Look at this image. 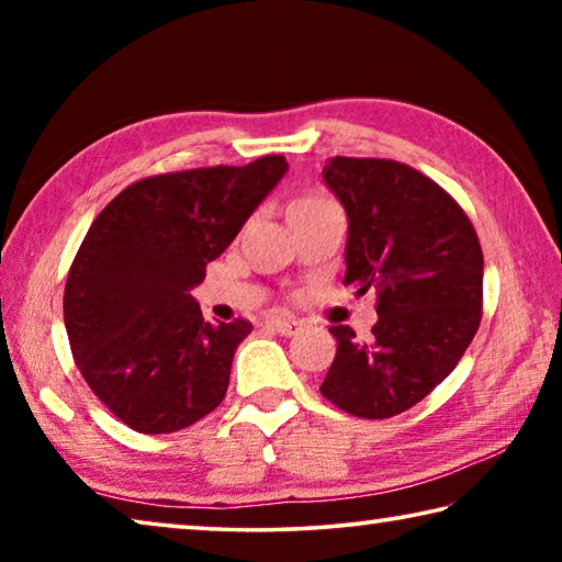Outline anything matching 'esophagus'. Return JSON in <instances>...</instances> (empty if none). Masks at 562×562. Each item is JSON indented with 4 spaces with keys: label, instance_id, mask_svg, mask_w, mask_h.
Returning <instances> with one entry per match:
<instances>
[{
    "label": "esophagus",
    "instance_id": "esophagus-1",
    "mask_svg": "<svg viewBox=\"0 0 562 562\" xmlns=\"http://www.w3.org/2000/svg\"><path fill=\"white\" fill-rule=\"evenodd\" d=\"M268 327L272 331H278V335H282V337H292V335H297L300 322H294V319H268Z\"/></svg>",
    "mask_w": 562,
    "mask_h": 562
}]
</instances>
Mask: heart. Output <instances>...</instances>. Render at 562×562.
<instances>
[{
  "label": "heart",
  "mask_w": 562,
  "mask_h": 562,
  "mask_svg": "<svg viewBox=\"0 0 562 562\" xmlns=\"http://www.w3.org/2000/svg\"><path fill=\"white\" fill-rule=\"evenodd\" d=\"M319 198H300V201H294L292 205H304V203H317Z\"/></svg>",
  "instance_id": "b5f03b06"
}]
</instances>
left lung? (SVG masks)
<instances>
[{
  "mask_svg": "<svg viewBox=\"0 0 562 562\" xmlns=\"http://www.w3.org/2000/svg\"><path fill=\"white\" fill-rule=\"evenodd\" d=\"M349 221L345 284L376 290L372 341L329 327L337 355L319 392L341 412L389 418L441 384L481 325L483 252L459 203L412 166L329 158L322 170Z\"/></svg>",
  "mask_w": 562,
  "mask_h": 562,
  "instance_id": "left-lung-1",
  "label": "left lung"
}]
</instances>
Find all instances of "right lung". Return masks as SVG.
<instances>
[{
	"instance_id": "obj_1",
	"label": "right lung",
	"mask_w": 562,
	"mask_h": 562,
	"mask_svg": "<svg viewBox=\"0 0 562 562\" xmlns=\"http://www.w3.org/2000/svg\"><path fill=\"white\" fill-rule=\"evenodd\" d=\"M288 173L284 156L154 176L89 227L64 290L76 367L138 434H173L223 402L252 325L205 322L190 290Z\"/></svg>"
}]
</instances>
